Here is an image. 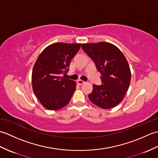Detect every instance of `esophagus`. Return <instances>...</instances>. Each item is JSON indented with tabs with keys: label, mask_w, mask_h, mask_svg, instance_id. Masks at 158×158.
Instances as JSON below:
<instances>
[{
	"label": "esophagus",
	"mask_w": 158,
	"mask_h": 158,
	"mask_svg": "<svg viewBox=\"0 0 158 158\" xmlns=\"http://www.w3.org/2000/svg\"><path fill=\"white\" fill-rule=\"evenodd\" d=\"M83 83H85V81H83V80L79 79V80H78V81H77V84L79 85L83 84Z\"/></svg>",
	"instance_id": "esophagus-1"
}]
</instances>
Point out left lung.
<instances>
[{"label": "left lung", "instance_id": "left-lung-1", "mask_svg": "<svg viewBox=\"0 0 158 158\" xmlns=\"http://www.w3.org/2000/svg\"><path fill=\"white\" fill-rule=\"evenodd\" d=\"M81 47L101 73L102 85H93V91L88 95L90 101L104 109L116 106L123 100L130 84L131 72L126 57L110 43H84Z\"/></svg>", "mask_w": 158, "mask_h": 158}]
</instances>
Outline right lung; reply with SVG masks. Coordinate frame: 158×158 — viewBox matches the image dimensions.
<instances>
[{
    "instance_id": "1",
    "label": "right lung",
    "mask_w": 158,
    "mask_h": 158,
    "mask_svg": "<svg viewBox=\"0 0 158 158\" xmlns=\"http://www.w3.org/2000/svg\"><path fill=\"white\" fill-rule=\"evenodd\" d=\"M80 43H53L40 53L33 67L32 85L43 107L51 110L63 108L76 89V82L60 74L67 73Z\"/></svg>"
}]
</instances>
